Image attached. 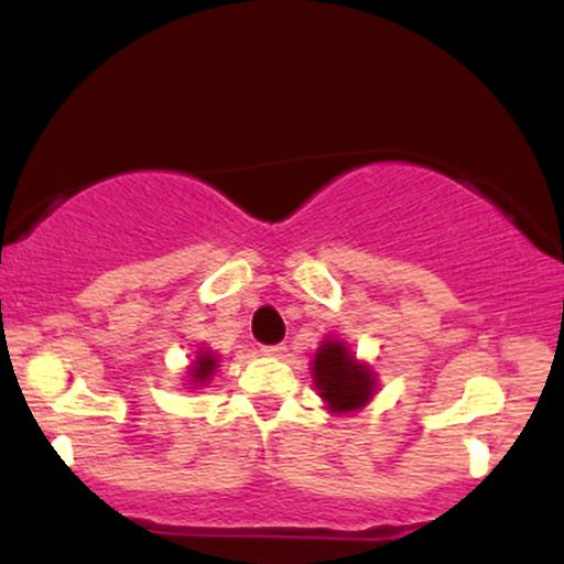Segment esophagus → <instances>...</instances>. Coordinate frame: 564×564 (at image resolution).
Masks as SVG:
<instances>
[{
	"label": "esophagus",
	"instance_id": "34e87169",
	"mask_svg": "<svg viewBox=\"0 0 564 564\" xmlns=\"http://www.w3.org/2000/svg\"><path fill=\"white\" fill-rule=\"evenodd\" d=\"M264 355H270V358H281L283 352H286V347L283 345H270V347H262Z\"/></svg>",
	"mask_w": 564,
	"mask_h": 564
}]
</instances>
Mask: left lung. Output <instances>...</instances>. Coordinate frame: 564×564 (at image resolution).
<instances>
[{
  "instance_id": "obj_1",
  "label": "left lung",
  "mask_w": 564,
  "mask_h": 564,
  "mask_svg": "<svg viewBox=\"0 0 564 564\" xmlns=\"http://www.w3.org/2000/svg\"><path fill=\"white\" fill-rule=\"evenodd\" d=\"M313 381L318 398L323 400L328 413L334 416H345V413H355L366 408L373 400L379 390L377 371L360 360L347 341L339 336L328 334L321 341V347L313 355Z\"/></svg>"
}]
</instances>
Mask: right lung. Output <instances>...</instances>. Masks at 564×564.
Masks as SVG:
<instances>
[{
    "instance_id": "add662e5",
    "label": "right lung",
    "mask_w": 564,
    "mask_h": 564,
    "mask_svg": "<svg viewBox=\"0 0 564 564\" xmlns=\"http://www.w3.org/2000/svg\"><path fill=\"white\" fill-rule=\"evenodd\" d=\"M219 368V355L209 347H198L196 355H193L191 366H187V390H200L206 387L215 377V371Z\"/></svg>"
}]
</instances>
